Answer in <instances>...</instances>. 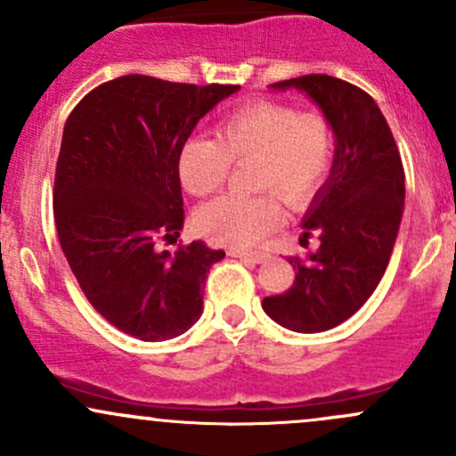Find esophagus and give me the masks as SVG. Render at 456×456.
<instances>
[{"instance_id":"esophagus-1","label":"esophagus","mask_w":456,"mask_h":456,"mask_svg":"<svg viewBox=\"0 0 456 456\" xmlns=\"http://www.w3.org/2000/svg\"><path fill=\"white\" fill-rule=\"evenodd\" d=\"M232 256H237V258H241L243 263H254V265H256V263H263L265 261V252H237V249H232Z\"/></svg>"}]
</instances>
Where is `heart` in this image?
I'll use <instances>...</instances> for the list:
<instances>
[{
	"label": "heart",
	"mask_w": 456,
	"mask_h": 456,
	"mask_svg": "<svg viewBox=\"0 0 456 456\" xmlns=\"http://www.w3.org/2000/svg\"><path fill=\"white\" fill-rule=\"evenodd\" d=\"M219 139L195 134L184 141L178 174L191 195L215 193L226 184L232 160L256 159L254 183L267 191L254 198L224 195L198 210L200 232L230 248H249L285 222V207L305 204L324 183L335 154L330 121L320 110L300 112L273 100H254L224 117Z\"/></svg>",
	"instance_id": "1"
}]
</instances>
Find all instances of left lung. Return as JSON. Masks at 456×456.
Here are the masks:
<instances>
[{"label": "left lung", "mask_w": 456, "mask_h": 456, "mask_svg": "<svg viewBox=\"0 0 456 456\" xmlns=\"http://www.w3.org/2000/svg\"><path fill=\"white\" fill-rule=\"evenodd\" d=\"M272 89L306 93L335 134V159L305 222V243L320 237L317 252L289 256L296 281L263 300L276 324L296 332H324L354 315L374 293L394 252L404 208V169L398 145L376 102L339 77L311 73Z\"/></svg>", "instance_id": "obj_1"}]
</instances>
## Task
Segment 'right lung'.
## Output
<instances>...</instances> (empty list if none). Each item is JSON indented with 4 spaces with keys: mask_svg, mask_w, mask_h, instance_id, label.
<instances>
[{
    "mask_svg": "<svg viewBox=\"0 0 456 456\" xmlns=\"http://www.w3.org/2000/svg\"><path fill=\"white\" fill-rule=\"evenodd\" d=\"M237 91L121 76L67 119L53 180L58 239L86 300L126 335L174 339L202 315L207 273L226 252L204 241L169 252L159 241H175L184 224V141Z\"/></svg>",
    "mask_w": 456,
    "mask_h": 456,
    "instance_id": "right-lung-1",
    "label": "right lung"
}]
</instances>
